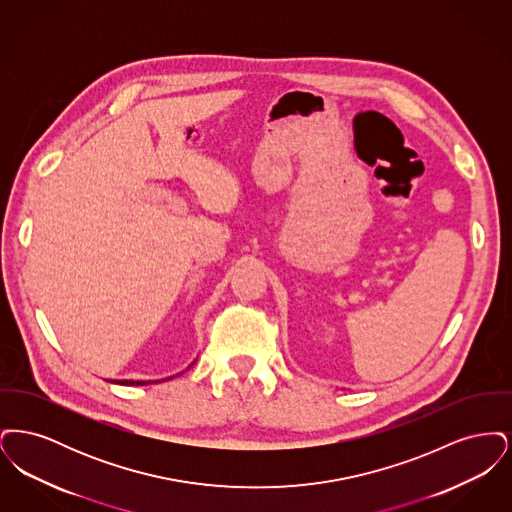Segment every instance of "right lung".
Masks as SVG:
<instances>
[{
	"mask_svg": "<svg viewBox=\"0 0 512 512\" xmlns=\"http://www.w3.org/2000/svg\"><path fill=\"white\" fill-rule=\"evenodd\" d=\"M122 386H146L149 382H132V380H122Z\"/></svg>",
	"mask_w": 512,
	"mask_h": 512,
	"instance_id": "1",
	"label": "right lung"
}]
</instances>
